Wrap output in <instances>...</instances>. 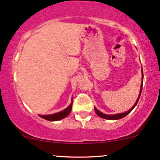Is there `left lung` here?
<instances>
[{
	"mask_svg": "<svg viewBox=\"0 0 160 160\" xmlns=\"http://www.w3.org/2000/svg\"><path fill=\"white\" fill-rule=\"evenodd\" d=\"M143 80H144V74H143V71H142V82H141V89H140V94H139V96L136 102H135V104H134L133 107L131 108L130 110H128V111L125 112V113H117V114H113V115H107V114H104V113H102V112H100L98 111V109H96V108H95V113H96V114L99 116L100 117H102V118H104V119H107V120H120L121 118H123L124 117H126V115H128V113H130L133 110V108L136 106V104H138V102L139 98H140V96H141V91H142V86H143Z\"/></svg>",
	"mask_w": 160,
	"mask_h": 160,
	"instance_id": "8db88e82",
	"label": "left lung"
}]
</instances>
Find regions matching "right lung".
<instances>
[{"label": "right lung", "instance_id": "1", "mask_svg": "<svg viewBox=\"0 0 160 160\" xmlns=\"http://www.w3.org/2000/svg\"><path fill=\"white\" fill-rule=\"evenodd\" d=\"M72 104H73V101H71V103L68 107L65 108V109L63 110V111L58 112V113H54V114H50V115H39V117L49 121H56V120H62V119H64L65 117H67V116H68L70 112L71 111V109H72Z\"/></svg>", "mask_w": 160, "mask_h": 160}]
</instances>
